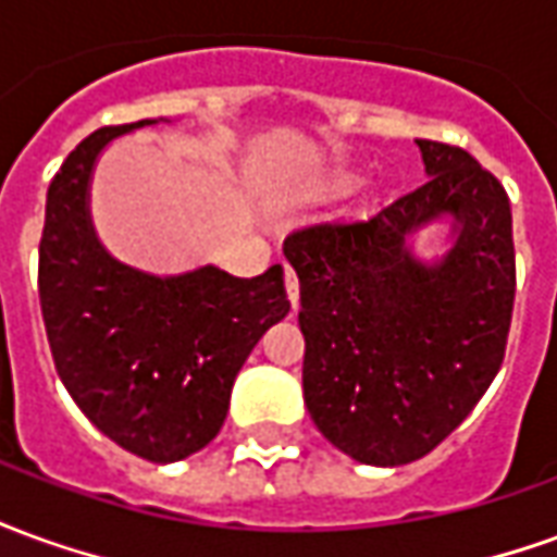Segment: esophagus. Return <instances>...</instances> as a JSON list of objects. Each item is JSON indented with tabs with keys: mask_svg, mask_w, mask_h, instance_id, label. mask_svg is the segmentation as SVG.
I'll return each instance as SVG.
<instances>
[{
	"mask_svg": "<svg viewBox=\"0 0 557 557\" xmlns=\"http://www.w3.org/2000/svg\"><path fill=\"white\" fill-rule=\"evenodd\" d=\"M286 295H289L292 307H298V277L289 265H286Z\"/></svg>",
	"mask_w": 557,
	"mask_h": 557,
	"instance_id": "1",
	"label": "esophagus"
}]
</instances>
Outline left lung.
<instances>
[{
	"label": "left lung",
	"mask_w": 557,
	"mask_h": 557,
	"mask_svg": "<svg viewBox=\"0 0 557 557\" xmlns=\"http://www.w3.org/2000/svg\"><path fill=\"white\" fill-rule=\"evenodd\" d=\"M430 182L367 220L292 232L304 403L337 450L397 468L442 444L504 361L516 295L510 199L468 151L418 139ZM451 226L435 260L413 235Z\"/></svg>",
	"instance_id": "obj_1"
}]
</instances>
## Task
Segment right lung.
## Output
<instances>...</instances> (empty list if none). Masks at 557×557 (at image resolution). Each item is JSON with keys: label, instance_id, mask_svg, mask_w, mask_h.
<instances>
[{"label": "right lung", "instance_id": "1", "mask_svg": "<svg viewBox=\"0 0 557 557\" xmlns=\"http://www.w3.org/2000/svg\"><path fill=\"white\" fill-rule=\"evenodd\" d=\"M158 125L101 127L47 190L38 292L55 373L83 414L148 462H178L223 426L235 375L289 313L283 265L232 277L218 265L148 274L119 262L91 223L95 163L113 139Z\"/></svg>", "mask_w": 557, "mask_h": 557}]
</instances>
